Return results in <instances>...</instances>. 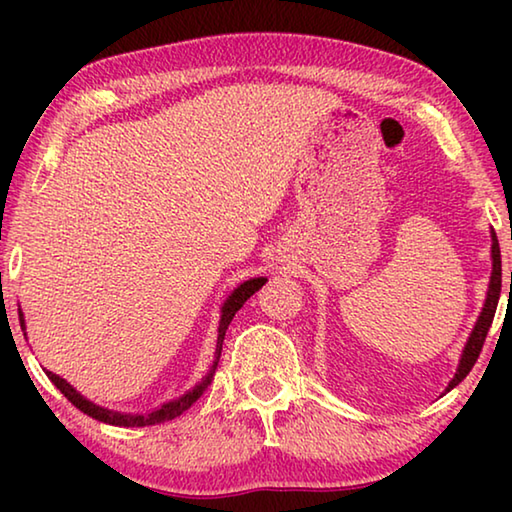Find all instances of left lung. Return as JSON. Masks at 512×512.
<instances>
[{
  "mask_svg": "<svg viewBox=\"0 0 512 512\" xmlns=\"http://www.w3.org/2000/svg\"><path fill=\"white\" fill-rule=\"evenodd\" d=\"M499 293H501V250H499V241H497L495 230H492V273H490V284H488V296H485V305L481 309V316H479V320H476L470 339H467V343H465L461 361H458V368H456V375L452 381H449L447 391H452L454 386L461 384V381L470 375V370L476 363V359H479L481 348L485 343V336H488V329L492 325V318H495Z\"/></svg>",
  "mask_w": 512,
  "mask_h": 512,
  "instance_id": "8db88e82",
  "label": "left lung"
}]
</instances>
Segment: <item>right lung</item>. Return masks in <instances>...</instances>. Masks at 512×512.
<instances>
[{
    "label": "right lung",
    "mask_w": 512,
    "mask_h": 512,
    "mask_svg": "<svg viewBox=\"0 0 512 512\" xmlns=\"http://www.w3.org/2000/svg\"><path fill=\"white\" fill-rule=\"evenodd\" d=\"M266 284V277H253V280H246L244 284H239V287L230 293L228 300L223 302L221 307V323H219V339H216V359L212 363V368L207 375L203 377L201 384H196L192 391L185 393L183 397H178V400L173 402H167L162 404L160 409H155L151 413L146 415H131V413H119V411H110V409H103V406H97L92 404L90 400H85V397L81 393H76V388H72L67 384V381L63 377L54 375V372L47 370V377L54 381L56 388L60 393H63L69 402H72L76 409L88 413L90 418L99 420V422H106V424H115V427H149V424H160V422H167V420H173L178 418L180 413H185L189 406H192L198 397H201L205 393V388L212 384L214 379V370L216 366H219V357H221V350H223V339H225V329H228V325L232 323V318H235L237 311L244 307V302L253 296L255 291H259ZM20 314V325L24 329V314L22 311H17Z\"/></svg>",
    "instance_id": "add662e5"
}]
</instances>
